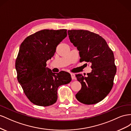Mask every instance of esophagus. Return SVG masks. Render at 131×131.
Listing matches in <instances>:
<instances>
[{"label":"esophagus","mask_w":131,"mask_h":131,"mask_svg":"<svg viewBox=\"0 0 131 131\" xmlns=\"http://www.w3.org/2000/svg\"><path fill=\"white\" fill-rule=\"evenodd\" d=\"M70 74H71V76L72 79V80H74V79H75V78H76L75 74H74V73H71Z\"/></svg>","instance_id":"1"}]
</instances>
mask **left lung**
<instances>
[{
    "mask_svg": "<svg viewBox=\"0 0 131 131\" xmlns=\"http://www.w3.org/2000/svg\"><path fill=\"white\" fill-rule=\"evenodd\" d=\"M70 42L79 51L80 62L91 64L92 69L86 77H76L82 87L76 94L80 102L91 105L103 100L111 91L116 73L113 51L103 38L87 30H69Z\"/></svg>",
    "mask_w": 131,
    "mask_h": 131,
    "instance_id": "obj_1",
    "label": "left lung"
}]
</instances>
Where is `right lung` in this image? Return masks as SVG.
Returning a JSON list of instances; mask_svg holds the SVG:
<instances>
[{
  "instance_id": "1",
  "label": "right lung",
  "mask_w": 131,
  "mask_h": 131,
  "mask_svg": "<svg viewBox=\"0 0 131 131\" xmlns=\"http://www.w3.org/2000/svg\"><path fill=\"white\" fill-rule=\"evenodd\" d=\"M67 35L65 29H43L27 37L21 44L15 62L17 80L25 95L36 105H53L58 99V87L71 81L69 73H53L46 67V62Z\"/></svg>"
}]
</instances>
